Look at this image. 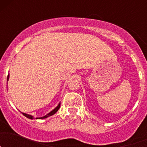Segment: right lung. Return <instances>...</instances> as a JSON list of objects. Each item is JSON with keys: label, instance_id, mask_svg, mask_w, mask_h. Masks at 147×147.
I'll list each match as a JSON object with an SVG mask.
<instances>
[{"label": "right lung", "instance_id": "add662e5", "mask_svg": "<svg viewBox=\"0 0 147 147\" xmlns=\"http://www.w3.org/2000/svg\"><path fill=\"white\" fill-rule=\"evenodd\" d=\"M9 75H8V76H7V81H8V80H9ZM59 107H60V103H59V105H57V107H56V108H54V110H52V111H51V112L49 113H48L47 115H44V116H42V117L36 118V119H46V118L49 117V116H51V115H54V114H55L56 113H57L58 111V110H59ZM23 113V115H25L26 117L28 118V119H34V117H33V116H32V115H28V114H26V113Z\"/></svg>", "mask_w": 147, "mask_h": 147}]
</instances>
